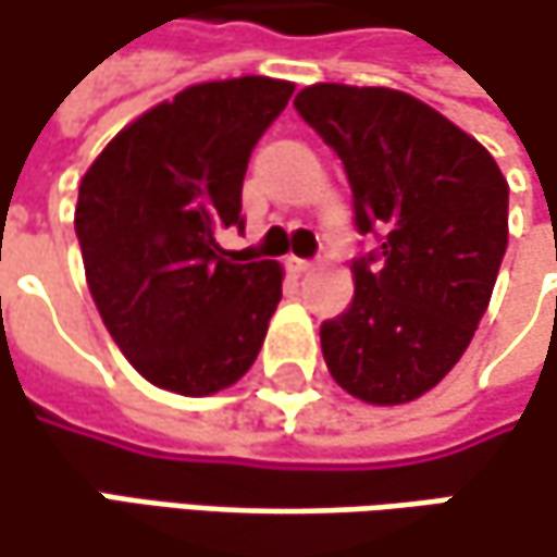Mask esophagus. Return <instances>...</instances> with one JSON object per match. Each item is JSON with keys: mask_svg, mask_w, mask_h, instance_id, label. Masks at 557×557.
<instances>
[{"mask_svg": "<svg viewBox=\"0 0 557 557\" xmlns=\"http://www.w3.org/2000/svg\"><path fill=\"white\" fill-rule=\"evenodd\" d=\"M286 264H289V271H293V274H306V271L312 268V261H309V258H289Z\"/></svg>", "mask_w": 557, "mask_h": 557, "instance_id": "34e87169", "label": "esophagus"}]
</instances>
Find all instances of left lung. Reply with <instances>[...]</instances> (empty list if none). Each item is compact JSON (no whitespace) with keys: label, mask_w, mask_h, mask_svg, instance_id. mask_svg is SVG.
<instances>
[{"label":"left lung","mask_w":557,"mask_h":557,"mask_svg":"<svg viewBox=\"0 0 557 557\" xmlns=\"http://www.w3.org/2000/svg\"><path fill=\"white\" fill-rule=\"evenodd\" d=\"M299 117L337 152L360 235L354 299L322 322L331 376L370 405L424 395L466 354L507 251V181L491 152L392 88L309 85Z\"/></svg>","instance_id":"8db88e82"}]
</instances>
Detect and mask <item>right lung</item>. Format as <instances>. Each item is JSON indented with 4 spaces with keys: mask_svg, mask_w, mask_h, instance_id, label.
<instances>
[{
    "mask_svg": "<svg viewBox=\"0 0 557 557\" xmlns=\"http://www.w3.org/2000/svg\"><path fill=\"white\" fill-rule=\"evenodd\" d=\"M293 95L264 76L203 82L121 129L78 184L91 299L129 363L159 388L210 395L255 363L280 302L277 261L216 235L245 226L251 149Z\"/></svg>",
    "mask_w": 557,
    "mask_h": 557,
    "instance_id": "1",
    "label": "right lung"
}]
</instances>
